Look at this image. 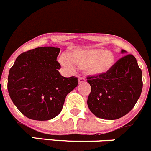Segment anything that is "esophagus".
<instances>
[{
	"mask_svg": "<svg viewBox=\"0 0 151 151\" xmlns=\"http://www.w3.org/2000/svg\"><path fill=\"white\" fill-rule=\"evenodd\" d=\"M86 82V80H85V78H83V77H79V78H78V84L84 83V82Z\"/></svg>",
	"mask_w": 151,
	"mask_h": 151,
	"instance_id": "obj_1",
	"label": "esophagus"
}]
</instances>
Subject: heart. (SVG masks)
<instances>
[{
  "label": "heart",
  "mask_w": 151,
  "mask_h": 151,
  "mask_svg": "<svg viewBox=\"0 0 151 151\" xmlns=\"http://www.w3.org/2000/svg\"><path fill=\"white\" fill-rule=\"evenodd\" d=\"M60 63L64 67L72 69L73 64L92 76H101L107 73L115 64V57L111 52L103 49H80L69 57L61 56Z\"/></svg>",
  "instance_id": "1"
}]
</instances>
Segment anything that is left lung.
Returning a JSON list of instances; mask_svg holds the SVG:
<instances>
[{"label":"left lung","instance_id":"1","mask_svg":"<svg viewBox=\"0 0 151 151\" xmlns=\"http://www.w3.org/2000/svg\"><path fill=\"white\" fill-rule=\"evenodd\" d=\"M87 82L91 88L88 97L91 112L98 118L110 120L129 113L138 101L143 87L142 72L132 54L118 60L106 74L88 76Z\"/></svg>","mask_w":151,"mask_h":151}]
</instances>
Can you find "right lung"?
Returning <instances> with one entry per match:
<instances>
[{"mask_svg":"<svg viewBox=\"0 0 151 151\" xmlns=\"http://www.w3.org/2000/svg\"><path fill=\"white\" fill-rule=\"evenodd\" d=\"M60 48L41 47L19 55L8 76L7 89L18 110L34 120H49L62 110L66 95L78 85L76 76H62Z\"/></svg>","mask_w":151,"mask_h":151,"instance_id":"right-lung-1","label":"right lung"}]
</instances>
